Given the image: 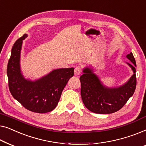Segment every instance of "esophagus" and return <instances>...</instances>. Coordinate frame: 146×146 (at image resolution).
Returning <instances> with one entry per match:
<instances>
[{
  "mask_svg": "<svg viewBox=\"0 0 146 146\" xmlns=\"http://www.w3.org/2000/svg\"><path fill=\"white\" fill-rule=\"evenodd\" d=\"M82 72V69L81 67H76L75 68V70H74V73H75V75H79Z\"/></svg>",
  "mask_w": 146,
  "mask_h": 146,
  "instance_id": "esophagus-1",
  "label": "esophagus"
}]
</instances>
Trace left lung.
<instances>
[{
    "label": "left lung",
    "instance_id": "8db88e82",
    "mask_svg": "<svg viewBox=\"0 0 146 146\" xmlns=\"http://www.w3.org/2000/svg\"><path fill=\"white\" fill-rule=\"evenodd\" d=\"M132 63H128L134 74L129 81L118 88L105 87L93 70L85 68L80 77L81 94L85 106L90 111L97 114H110L121 109L134 94L136 87L135 58L132 53L127 55Z\"/></svg>",
    "mask_w": 146,
    "mask_h": 146
}]
</instances>
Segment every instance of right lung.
<instances>
[{"mask_svg": "<svg viewBox=\"0 0 146 146\" xmlns=\"http://www.w3.org/2000/svg\"><path fill=\"white\" fill-rule=\"evenodd\" d=\"M24 34L14 43L7 66L9 87L12 96L24 108L37 113H46L56 107L67 82L74 75V69L53 70L35 81L25 79L20 68V55Z\"/></svg>", "mask_w": 146, "mask_h": 146, "instance_id": "right-lung-1", "label": "right lung"}]
</instances>
